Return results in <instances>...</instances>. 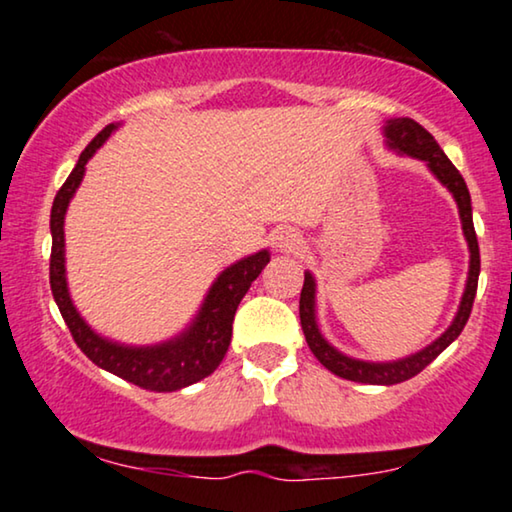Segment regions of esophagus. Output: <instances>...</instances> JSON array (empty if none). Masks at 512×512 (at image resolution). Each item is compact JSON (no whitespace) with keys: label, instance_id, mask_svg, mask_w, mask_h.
<instances>
[{"label":"esophagus","instance_id":"obj_1","mask_svg":"<svg viewBox=\"0 0 512 512\" xmlns=\"http://www.w3.org/2000/svg\"><path fill=\"white\" fill-rule=\"evenodd\" d=\"M300 235L296 230L291 228H279L275 235H272V244H275V249L279 251H293L296 247H300Z\"/></svg>","mask_w":512,"mask_h":512}]
</instances>
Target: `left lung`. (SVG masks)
<instances>
[{
    "mask_svg": "<svg viewBox=\"0 0 512 512\" xmlns=\"http://www.w3.org/2000/svg\"><path fill=\"white\" fill-rule=\"evenodd\" d=\"M384 137H387L389 149H396L398 153H408L412 158L424 160L429 165V170L436 174L440 184L447 186V191L454 195L461 216V228H464L468 249H471V265H468V279H466V291L461 298L459 312L450 328L440 335L436 342H431L429 347H424L422 352L405 356V359L389 361V363H370L349 359V356L340 354L338 349L328 345L324 335L319 333L317 317H314V277L310 272H305V284L300 291V326H303L305 340L310 345L312 354L317 356L321 366H326L331 373L345 380L361 382V384H398L410 380L417 373L429 366L436 356L443 352L447 345H452L459 338V333L464 331L468 317H471L475 291H478V275H480V247L478 237H475L473 228V209H471V193H468L466 181L461 177L457 167L452 165V160L445 156L436 139L429 130H424L422 125L412 118H391L384 125Z\"/></svg>",
    "mask_w": 512,
    "mask_h": 512,
    "instance_id": "1",
    "label": "left lung"
}]
</instances>
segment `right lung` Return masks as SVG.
I'll use <instances>...</instances> for the list:
<instances>
[{
  "label": "right lung",
  "mask_w": 512,
  "mask_h": 512,
  "mask_svg": "<svg viewBox=\"0 0 512 512\" xmlns=\"http://www.w3.org/2000/svg\"><path fill=\"white\" fill-rule=\"evenodd\" d=\"M118 125H107L93 142H90L79 156V163L69 174L65 184L55 195L51 209V291L65 324L72 333L76 345L88 356L95 366L128 380L137 387L149 391H177L188 384L200 382L202 377L212 375L223 356L228 352L230 335H233V319L237 305L249 291L254 279L270 263L268 251H258L254 256L242 258L221 272L209 289L205 303H202L198 317L177 338L160 342L153 347H125L97 335L69 298L67 277H65V214L69 200L79 188L86 163L90 156L100 149L111 132Z\"/></svg>",
  "instance_id": "right-lung-1"
}]
</instances>
